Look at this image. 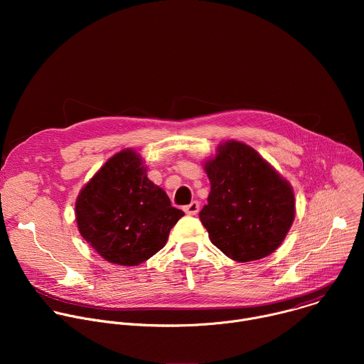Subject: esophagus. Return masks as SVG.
<instances>
[{
  "instance_id": "obj_1",
  "label": "esophagus",
  "mask_w": 364,
  "mask_h": 364,
  "mask_svg": "<svg viewBox=\"0 0 364 364\" xmlns=\"http://www.w3.org/2000/svg\"><path fill=\"white\" fill-rule=\"evenodd\" d=\"M200 210V204L198 201H191L190 204L184 205V212L188 215V216H196Z\"/></svg>"
}]
</instances>
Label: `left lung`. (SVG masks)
Wrapping results in <instances>:
<instances>
[{
    "instance_id": "obj_1",
    "label": "left lung",
    "mask_w": 364,
    "mask_h": 364,
    "mask_svg": "<svg viewBox=\"0 0 364 364\" xmlns=\"http://www.w3.org/2000/svg\"><path fill=\"white\" fill-rule=\"evenodd\" d=\"M210 193L198 218L212 243L237 262L267 257L295 219L292 186L245 142H222L204 161Z\"/></svg>"
}]
</instances>
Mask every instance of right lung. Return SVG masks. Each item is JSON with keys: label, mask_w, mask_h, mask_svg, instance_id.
Segmentation results:
<instances>
[{"label": "right lung", "mask_w": 364, "mask_h": 364, "mask_svg": "<svg viewBox=\"0 0 364 364\" xmlns=\"http://www.w3.org/2000/svg\"><path fill=\"white\" fill-rule=\"evenodd\" d=\"M75 215L82 237L105 261L136 267L166 246L184 212L146 177L139 152L125 148L82 187Z\"/></svg>", "instance_id": "right-lung-1"}]
</instances>
